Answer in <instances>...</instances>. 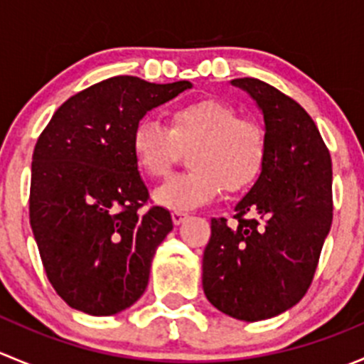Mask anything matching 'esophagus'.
I'll use <instances>...</instances> for the list:
<instances>
[{
    "instance_id": "1",
    "label": "esophagus",
    "mask_w": 364,
    "mask_h": 364,
    "mask_svg": "<svg viewBox=\"0 0 364 364\" xmlns=\"http://www.w3.org/2000/svg\"><path fill=\"white\" fill-rule=\"evenodd\" d=\"M188 213H185V211H174L172 213V222L176 223V225H179V223H183V222H186V220H188Z\"/></svg>"
}]
</instances>
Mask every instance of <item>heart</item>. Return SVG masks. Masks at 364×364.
Returning <instances> with one entry per match:
<instances>
[{
  "instance_id": "1",
  "label": "heart",
  "mask_w": 364,
  "mask_h": 364,
  "mask_svg": "<svg viewBox=\"0 0 364 364\" xmlns=\"http://www.w3.org/2000/svg\"><path fill=\"white\" fill-rule=\"evenodd\" d=\"M186 149L190 171L172 176L153 193L167 209H193L222 190L240 193L255 185L267 161V135L259 121L237 116L232 105L216 98L172 109L168 128L142 117L132 130V156L149 178L167 176Z\"/></svg>"
}]
</instances>
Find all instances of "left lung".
Listing matches in <instances>:
<instances>
[{"label": "left lung", "mask_w": 364, "mask_h": 364, "mask_svg": "<svg viewBox=\"0 0 364 364\" xmlns=\"http://www.w3.org/2000/svg\"><path fill=\"white\" fill-rule=\"evenodd\" d=\"M230 82L264 114L267 161L236 205L237 225L211 220L203 287L220 311L257 322L284 314L310 289L333 222L331 155L296 100L252 77Z\"/></svg>", "instance_id": "8db88e82"}]
</instances>
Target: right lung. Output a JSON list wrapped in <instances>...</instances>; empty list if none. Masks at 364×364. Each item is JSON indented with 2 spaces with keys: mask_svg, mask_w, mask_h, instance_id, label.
<instances>
[{
  "mask_svg": "<svg viewBox=\"0 0 364 364\" xmlns=\"http://www.w3.org/2000/svg\"><path fill=\"white\" fill-rule=\"evenodd\" d=\"M192 87L117 75L70 97L36 141L29 223L58 296L90 315H114L144 294L156 248L172 230L130 151L135 123Z\"/></svg>",
  "mask_w": 364,
  "mask_h": 364,
  "instance_id": "right-lung-1",
  "label": "right lung"
}]
</instances>
